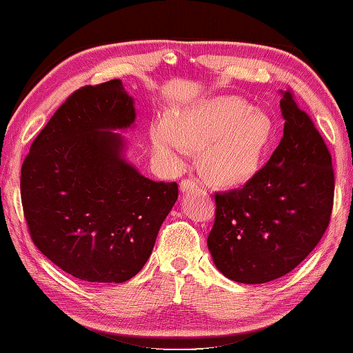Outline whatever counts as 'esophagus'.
<instances>
[{
	"label": "esophagus",
	"instance_id": "34e87169",
	"mask_svg": "<svg viewBox=\"0 0 353 353\" xmlns=\"http://www.w3.org/2000/svg\"><path fill=\"white\" fill-rule=\"evenodd\" d=\"M196 185H198V183H196V181H194V179H182V181H181L182 192H187V190H192Z\"/></svg>",
	"mask_w": 353,
	"mask_h": 353
}]
</instances>
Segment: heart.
Returning <instances> with one entry per match:
<instances>
[{
  "label": "heart",
  "instance_id": "obj_1",
  "mask_svg": "<svg viewBox=\"0 0 353 353\" xmlns=\"http://www.w3.org/2000/svg\"><path fill=\"white\" fill-rule=\"evenodd\" d=\"M268 137V117L239 97L188 106L172 116V124L160 119L150 127V144L160 160L181 168L192 149H204V168L223 183L242 181L256 170Z\"/></svg>",
  "mask_w": 353,
  "mask_h": 353
}]
</instances>
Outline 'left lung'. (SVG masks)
Wrapping results in <instances>:
<instances>
[{
  "instance_id": "8db88e82",
  "label": "left lung",
  "mask_w": 353,
  "mask_h": 353,
  "mask_svg": "<svg viewBox=\"0 0 353 353\" xmlns=\"http://www.w3.org/2000/svg\"><path fill=\"white\" fill-rule=\"evenodd\" d=\"M279 106L284 132L267 163L242 187L215 193L207 245L218 270L243 284L294 270L321 242L332 216V154L290 89Z\"/></svg>"
}]
</instances>
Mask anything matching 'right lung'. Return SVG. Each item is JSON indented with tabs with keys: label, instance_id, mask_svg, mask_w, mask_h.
Segmentation results:
<instances>
[{
	"label": "right lung",
	"instance_id": "add662e5",
	"mask_svg": "<svg viewBox=\"0 0 353 353\" xmlns=\"http://www.w3.org/2000/svg\"><path fill=\"white\" fill-rule=\"evenodd\" d=\"M135 121L121 80L72 92L21 165V205L31 240L69 275L124 283L141 270L174 205L176 182H154L121 157L110 132Z\"/></svg>",
	"mask_w": 353,
	"mask_h": 353
}]
</instances>
